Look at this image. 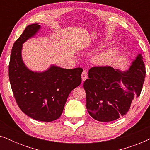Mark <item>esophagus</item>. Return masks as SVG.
<instances>
[{
    "label": "esophagus",
    "mask_w": 150,
    "mask_h": 150,
    "mask_svg": "<svg viewBox=\"0 0 150 150\" xmlns=\"http://www.w3.org/2000/svg\"><path fill=\"white\" fill-rule=\"evenodd\" d=\"M81 76H82V81H83L84 82V81H85L86 79H87V77H88L87 72V71H83V73H82Z\"/></svg>",
    "instance_id": "obj_1"
}]
</instances>
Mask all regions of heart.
Listing matches in <instances>:
<instances>
[{"mask_svg":"<svg viewBox=\"0 0 150 150\" xmlns=\"http://www.w3.org/2000/svg\"><path fill=\"white\" fill-rule=\"evenodd\" d=\"M117 50L115 48H109L98 53L94 57V62L99 65H106L113 60L116 55Z\"/></svg>","mask_w":150,"mask_h":150,"instance_id":"1","label":"heart"}]
</instances>
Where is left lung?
<instances>
[{
    "mask_svg": "<svg viewBox=\"0 0 150 150\" xmlns=\"http://www.w3.org/2000/svg\"><path fill=\"white\" fill-rule=\"evenodd\" d=\"M145 78V67L141 54L126 71L110 66L92 67L83 85L88 112L99 122H111L124 116L140 96ZM123 84L126 91L121 87Z\"/></svg>",
    "mask_w": 150,
    "mask_h": 150,
    "instance_id": "1",
    "label": "left lung"
}]
</instances>
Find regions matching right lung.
<instances>
[{"label": "right lung", "mask_w": 150, "mask_h": 150, "mask_svg": "<svg viewBox=\"0 0 150 150\" xmlns=\"http://www.w3.org/2000/svg\"><path fill=\"white\" fill-rule=\"evenodd\" d=\"M40 28L38 24H30L14 43L9 78L20 110L34 120L49 122L60 117L69 93L81 85L83 69H63L52 65L44 72L28 69L22 59V44Z\"/></svg>", "instance_id": "right-lung-1"}]
</instances>
